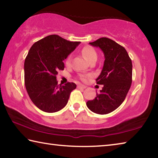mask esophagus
<instances>
[{
	"mask_svg": "<svg viewBox=\"0 0 158 158\" xmlns=\"http://www.w3.org/2000/svg\"><path fill=\"white\" fill-rule=\"evenodd\" d=\"M85 88H86V86L84 85H77V88L79 89H85Z\"/></svg>",
	"mask_w": 158,
	"mask_h": 158,
	"instance_id": "obj_1",
	"label": "esophagus"
}]
</instances>
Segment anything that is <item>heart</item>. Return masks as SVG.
Wrapping results in <instances>:
<instances>
[{
	"label": "heart",
	"instance_id": "1",
	"mask_svg": "<svg viewBox=\"0 0 158 158\" xmlns=\"http://www.w3.org/2000/svg\"><path fill=\"white\" fill-rule=\"evenodd\" d=\"M81 53L84 56L88 61L91 62L93 60H97V54L95 50L93 48H92L90 46H85L84 48H83V49L81 50ZM71 61H72V56L69 55L68 56L66 59H65V65L67 66H69L71 64ZM79 79L83 81H85L87 79V76L86 75H84V74H81L79 76Z\"/></svg>",
	"mask_w": 158,
	"mask_h": 158
}]
</instances>
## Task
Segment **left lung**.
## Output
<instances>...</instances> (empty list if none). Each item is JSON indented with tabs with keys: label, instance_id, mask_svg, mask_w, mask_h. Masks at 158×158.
Listing matches in <instances>:
<instances>
[{
	"label": "left lung",
	"instance_id": "obj_1",
	"mask_svg": "<svg viewBox=\"0 0 158 158\" xmlns=\"http://www.w3.org/2000/svg\"><path fill=\"white\" fill-rule=\"evenodd\" d=\"M89 44L103 51L105 61L96 79L104 87L86 105L93 113L108 114L118 108L127 95L132 83V61L125 48L110 39L102 37Z\"/></svg>",
	"mask_w": 158,
	"mask_h": 158
}]
</instances>
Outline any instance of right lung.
<instances>
[{
	"label": "right lung",
	"mask_w": 158,
	"mask_h": 158,
	"mask_svg": "<svg viewBox=\"0 0 158 158\" xmlns=\"http://www.w3.org/2000/svg\"><path fill=\"white\" fill-rule=\"evenodd\" d=\"M56 34L49 35L32 45L24 64L25 85L31 102L46 113H55L65 106L73 82L59 86L56 75L64 69V59L79 44Z\"/></svg>",
	"instance_id": "right-lung-1"
}]
</instances>
